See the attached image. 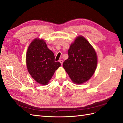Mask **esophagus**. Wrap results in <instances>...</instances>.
I'll list each match as a JSON object with an SVG mask.
<instances>
[{
  "label": "esophagus",
  "instance_id": "1",
  "mask_svg": "<svg viewBox=\"0 0 123 123\" xmlns=\"http://www.w3.org/2000/svg\"><path fill=\"white\" fill-rule=\"evenodd\" d=\"M59 62H60V63H61V65H62V63H63V60H59Z\"/></svg>",
  "mask_w": 123,
  "mask_h": 123
}]
</instances>
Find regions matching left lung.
<instances>
[{"instance_id": "left-lung-1", "label": "left lung", "mask_w": 123, "mask_h": 123, "mask_svg": "<svg viewBox=\"0 0 123 123\" xmlns=\"http://www.w3.org/2000/svg\"><path fill=\"white\" fill-rule=\"evenodd\" d=\"M68 58L63 66L72 81L82 84L90 79L97 66L95 50L83 37H77L68 50Z\"/></svg>"}]
</instances>
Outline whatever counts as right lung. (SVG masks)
I'll return each mask as SVG.
<instances>
[{
	"mask_svg": "<svg viewBox=\"0 0 123 123\" xmlns=\"http://www.w3.org/2000/svg\"><path fill=\"white\" fill-rule=\"evenodd\" d=\"M55 55L43 40L36 39L28 47L26 63L28 72L39 83L46 85L55 71L60 67L59 62H55Z\"/></svg>",
	"mask_w": 123,
	"mask_h": 123,
	"instance_id": "1",
	"label": "right lung"
}]
</instances>
